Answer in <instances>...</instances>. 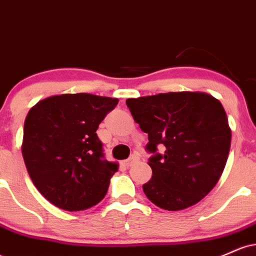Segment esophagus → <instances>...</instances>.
<instances>
[{
	"label": "esophagus",
	"instance_id": "obj_1",
	"mask_svg": "<svg viewBox=\"0 0 256 256\" xmlns=\"http://www.w3.org/2000/svg\"><path fill=\"white\" fill-rule=\"evenodd\" d=\"M138 160H140V158H138V155H132V156L128 158V160H126L124 164H125V166L131 167L132 165H134V164H136Z\"/></svg>",
	"mask_w": 256,
	"mask_h": 256
}]
</instances>
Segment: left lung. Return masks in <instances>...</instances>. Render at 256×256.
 <instances>
[{
    "label": "left lung",
    "instance_id": "8db88e82",
    "mask_svg": "<svg viewBox=\"0 0 256 256\" xmlns=\"http://www.w3.org/2000/svg\"><path fill=\"white\" fill-rule=\"evenodd\" d=\"M126 104L148 134L152 177L143 185L146 198L167 210L201 201L218 183L230 152L222 104L208 94L182 91L128 98Z\"/></svg>",
    "mask_w": 256,
    "mask_h": 256
}]
</instances>
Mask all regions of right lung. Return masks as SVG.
<instances>
[{"label":"right lung","instance_id":"1","mask_svg":"<svg viewBox=\"0 0 256 256\" xmlns=\"http://www.w3.org/2000/svg\"><path fill=\"white\" fill-rule=\"evenodd\" d=\"M118 102L64 94L44 98L28 112L22 158L34 186L54 206L77 212L106 196L118 164L106 160L96 131Z\"/></svg>","mask_w":256,"mask_h":256}]
</instances>
